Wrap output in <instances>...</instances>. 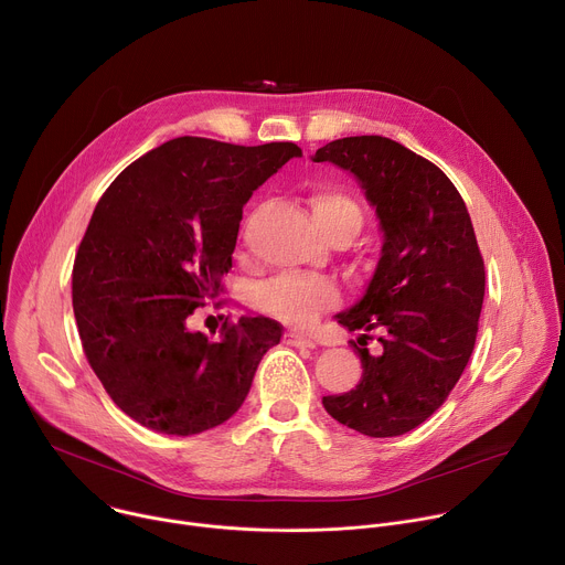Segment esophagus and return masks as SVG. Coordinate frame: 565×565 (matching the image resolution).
Listing matches in <instances>:
<instances>
[{
	"mask_svg": "<svg viewBox=\"0 0 565 565\" xmlns=\"http://www.w3.org/2000/svg\"><path fill=\"white\" fill-rule=\"evenodd\" d=\"M286 341H288L290 345H295V348H315V339L308 337V334H303V332H297V330H290V332L286 334Z\"/></svg>",
	"mask_w": 565,
	"mask_h": 565,
	"instance_id": "1",
	"label": "esophagus"
}]
</instances>
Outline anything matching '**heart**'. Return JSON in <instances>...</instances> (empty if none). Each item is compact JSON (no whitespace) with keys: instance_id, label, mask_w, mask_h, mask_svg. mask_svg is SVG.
Returning a JSON list of instances; mask_svg holds the SVG:
<instances>
[{"instance_id":"1","label":"heart","mask_w":565,"mask_h":565,"mask_svg":"<svg viewBox=\"0 0 565 565\" xmlns=\"http://www.w3.org/2000/svg\"><path fill=\"white\" fill-rule=\"evenodd\" d=\"M312 211L326 237L341 226L361 228V211L356 202L334 188H319L312 195ZM337 301V286L321 277L284 275L257 290V303L264 312L292 323H308Z\"/></svg>"}]
</instances>
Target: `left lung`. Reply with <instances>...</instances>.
<instances>
[{"instance_id": "obj_1", "label": "left lung", "mask_w": 565, "mask_h": 565, "mask_svg": "<svg viewBox=\"0 0 565 565\" xmlns=\"http://www.w3.org/2000/svg\"><path fill=\"white\" fill-rule=\"evenodd\" d=\"M312 161L350 170L384 231L365 295L337 315L348 330H377L384 352L370 354L352 341L361 382L323 397V408L361 435L399 437L448 399L472 354L486 290L475 228L446 172L399 141L343 137Z\"/></svg>"}]
</instances>
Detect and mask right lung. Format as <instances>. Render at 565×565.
Returning <instances> with one entry per match:
<instances>
[{"mask_svg": "<svg viewBox=\"0 0 565 565\" xmlns=\"http://www.w3.org/2000/svg\"><path fill=\"white\" fill-rule=\"evenodd\" d=\"M292 141L235 146L170 139L132 161L95 206L73 266L84 354L110 399L163 435L191 437L231 419L284 328L268 317L188 330L233 268L242 209Z\"/></svg>", "mask_w": 565, "mask_h": 565, "instance_id": "1", "label": "right lung"}]
</instances>
